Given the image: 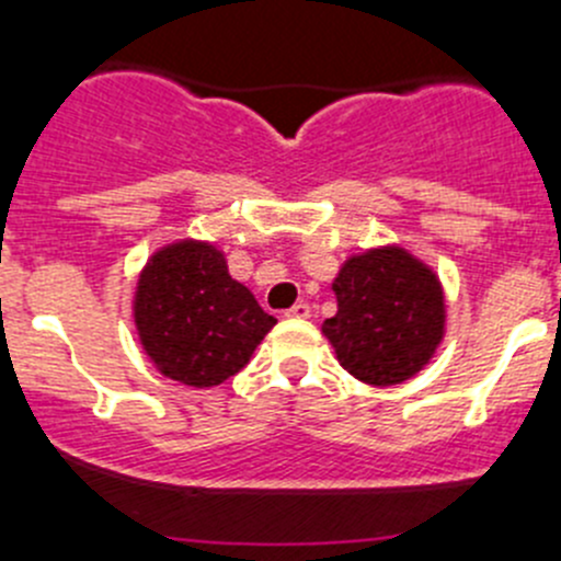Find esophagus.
<instances>
[{"instance_id":"obj_1","label":"esophagus","mask_w":561,"mask_h":561,"mask_svg":"<svg viewBox=\"0 0 561 561\" xmlns=\"http://www.w3.org/2000/svg\"><path fill=\"white\" fill-rule=\"evenodd\" d=\"M309 312H312V309H309V304L307 301H298V304H293L290 309H287V318H296V320H304V318H309Z\"/></svg>"}]
</instances>
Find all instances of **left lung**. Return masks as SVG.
I'll return each instance as SVG.
<instances>
[{"mask_svg": "<svg viewBox=\"0 0 561 561\" xmlns=\"http://www.w3.org/2000/svg\"><path fill=\"white\" fill-rule=\"evenodd\" d=\"M336 314L325 340L353 378L394 386L425 369L447 329V304L436 271L408 249H367L342 263L334 285Z\"/></svg>", "mask_w": 561, "mask_h": 561, "instance_id": "obj_1", "label": "left lung"}]
</instances>
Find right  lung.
I'll return each instance as SVG.
<instances>
[{"mask_svg": "<svg viewBox=\"0 0 561 561\" xmlns=\"http://www.w3.org/2000/svg\"><path fill=\"white\" fill-rule=\"evenodd\" d=\"M134 323L164 378L208 389L243 369L276 325L208 241L167 243L145 263L134 293Z\"/></svg>", "mask_w": 561, "mask_h": 561, "instance_id": "right-lung-1", "label": "right lung"}]
</instances>
